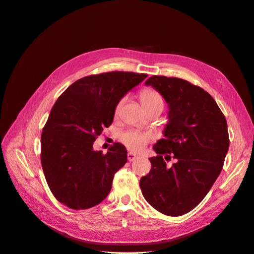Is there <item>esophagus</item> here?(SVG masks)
<instances>
[{
    "instance_id": "1",
    "label": "esophagus",
    "mask_w": 254,
    "mask_h": 254,
    "mask_svg": "<svg viewBox=\"0 0 254 254\" xmlns=\"http://www.w3.org/2000/svg\"><path fill=\"white\" fill-rule=\"evenodd\" d=\"M137 158H138V157H137V155H136L135 153H133V152H127V160H128L129 162L135 161Z\"/></svg>"
}]
</instances>
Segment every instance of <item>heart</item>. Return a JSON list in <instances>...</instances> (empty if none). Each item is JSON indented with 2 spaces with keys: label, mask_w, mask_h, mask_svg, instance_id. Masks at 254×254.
Listing matches in <instances>:
<instances>
[{
  "label": "heart",
  "mask_w": 254,
  "mask_h": 254,
  "mask_svg": "<svg viewBox=\"0 0 254 254\" xmlns=\"http://www.w3.org/2000/svg\"><path fill=\"white\" fill-rule=\"evenodd\" d=\"M140 102L142 106L151 105V104H163L164 105V100L162 95L153 89H144L140 92ZM125 103V99H121L118 103L116 104L115 107V116H118L121 107ZM153 136L151 133L148 132H140V131H127L122 133L120 136V140L123 145H126L127 148L129 150L139 152L144 149L149 141H151Z\"/></svg>",
  "instance_id": "b5f03b06"
}]
</instances>
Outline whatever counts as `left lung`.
Returning <instances> with one entry per match:
<instances>
[{"instance_id": "obj_1", "label": "left lung", "mask_w": 254, "mask_h": 254, "mask_svg": "<svg viewBox=\"0 0 254 254\" xmlns=\"http://www.w3.org/2000/svg\"><path fill=\"white\" fill-rule=\"evenodd\" d=\"M168 104L164 138L153 146L157 157L139 186L145 199L166 216L194 209L211 189L224 164L230 138L226 119L204 89L177 77L151 76L145 82ZM166 159L177 162L170 168Z\"/></svg>"}]
</instances>
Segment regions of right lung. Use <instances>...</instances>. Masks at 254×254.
Here are the masks:
<instances>
[{"label":"right lung","mask_w":254,"mask_h":254,"mask_svg":"<svg viewBox=\"0 0 254 254\" xmlns=\"http://www.w3.org/2000/svg\"><path fill=\"white\" fill-rule=\"evenodd\" d=\"M147 76L118 70L90 75L58 97L41 136V162L61 204L80 210L106 198L127 151L116 142L104 154L93 150V142L113 123L116 104Z\"/></svg>","instance_id":"add662e5"}]
</instances>
